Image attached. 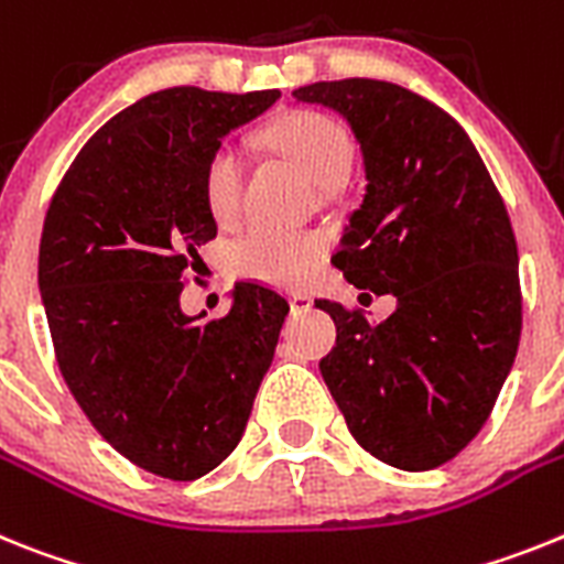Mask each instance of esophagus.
Segmentation results:
<instances>
[{
  "label": "esophagus",
  "mask_w": 564,
  "mask_h": 564,
  "mask_svg": "<svg viewBox=\"0 0 564 564\" xmlns=\"http://www.w3.org/2000/svg\"><path fill=\"white\" fill-rule=\"evenodd\" d=\"M289 306H292V315H303V312L312 310V297L306 292H292L289 295Z\"/></svg>",
  "instance_id": "esophagus-1"
}]
</instances>
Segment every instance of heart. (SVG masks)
Here are the masks:
<instances>
[{
    "instance_id": "b5f03b06",
    "label": "heart",
    "mask_w": 564,
    "mask_h": 564,
    "mask_svg": "<svg viewBox=\"0 0 564 564\" xmlns=\"http://www.w3.org/2000/svg\"><path fill=\"white\" fill-rule=\"evenodd\" d=\"M267 141L286 155L306 178L321 189L340 184L351 164V135L326 112L301 110L275 121ZM243 155L235 144H221L209 155L204 170V200L218 224H232L241 213ZM326 241L317 232L252 227L232 243L229 263L235 275L261 281L269 286L297 289L317 269Z\"/></svg>"
}]
</instances>
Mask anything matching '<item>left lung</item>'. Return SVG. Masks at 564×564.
I'll return each instance as SVG.
<instances>
[{"label": "left lung", "instance_id": "8db88e82", "mask_svg": "<svg viewBox=\"0 0 564 564\" xmlns=\"http://www.w3.org/2000/svg\"><path fill=\"white\" fill-rule=\"evenodd\" d=\"M297 101L340 112L364 155V204L335 267L394 295L386 321L317 301L337 326L321 375L371 457L429 471L491 414L522 332L511 218L463 127L434 101L377 78L315 82Z\"/></svg>", "mask_w": 564, "mask_h": 564}]
</instances>
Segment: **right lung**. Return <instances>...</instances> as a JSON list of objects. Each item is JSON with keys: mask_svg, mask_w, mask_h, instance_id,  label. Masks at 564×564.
I'll return each mask as SVG.
<instances>
[{"mask_svg": "<svg viewBox=\"0 0 564 564\" xmlns=\"http://www.w3.org/2000/svg\"><path fill=\"white\" fill-rule=\"evenodd\" d=\"M278 90L170 87L116 112L70 164L39 243V292L67 389L101 437L159 477L198 479L241 443L289 303L235 283L221 321L181 278L218 224L204 170Z\"/></svg>", "mask_w": 564, "mask_h": 564, "instance_id": "add662e5", "label": "right lung"}]
</instances>
